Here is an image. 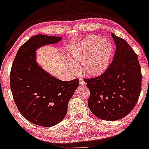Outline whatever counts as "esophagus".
<instances>
[{
	"label": "esophagus",
	"mask_w": 149,
	"mask_h": 149,
	"mask_svg": "<svg viewBox=\"0 0 149 149\" xmlns=\"http://www.w3.org/2000/svg\"><path fill=\"white\" fill-rule=\"evenodd\" d=\"M85 84H86V83H85V82L83 80V79H79V85H81V86H83V85H85Z\"/></svg>",
	"instance_id": "34e87169"
}]
</instances>
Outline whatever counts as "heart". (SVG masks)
Listing matches in <instances>:
<instances>
[{
    "mask_svg": "<svg viewBox=\"0 0 149 149\" xmlns=\"http://www.w3.org/2000/svg\"><path fill=\"white\" fill-rule=\"evenodd\" d=\"M113 51L111 42L100 36L91 35L79 44L71 45L68 56L73 64L83 62V72L93 77L101 74L107 70Z\"/></svg>",
    "mask_w": 149,
    "mask_h": 149,
    "instance_id": "heart-1",
    "label": "heart"
}]
</instances>
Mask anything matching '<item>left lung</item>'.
Segmentation results:
<instances>
[{
  "instance_id": "obj_1",
  "label": "left lung",
  "mask_w": 149,
  "mask_h": 149,
  "mask_svg": "<svg viewBox=\"0 0 149 149\" xmlns=\"http://www.w3.org/2000/svg\"><path fill=\"white\" fill-rule=\"evenodd\" d=\"M116 44L113 60L101 75L84 79L90 91L91 113L106 121L127 115L137 103L141 91L142 73L137 54L124 40L111 34Z\"/></svg>"
}]
</instances>
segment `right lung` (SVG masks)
I'll use <instances>...</instances> for the list:
<instances>
[{
	"label": "right lung",
	"mask_w": 149,
	"mask_h": 149,
	"mask_svg": "<svg viewBox=\"0 0 149 149\" xmlns=\"http://www.w3.org/2000/svg\"><path fill=\"white\" fill-rule=\"evenodd\" d=\"M61 40V36H32L17 51L10 72V87L19 113L28 121L42 127H52L64 119L68 101L79 86L78 79L59 80L36 62L38 47Z\"/></svg>",
	"instance_id": "add662e5"
}]
</instances>
